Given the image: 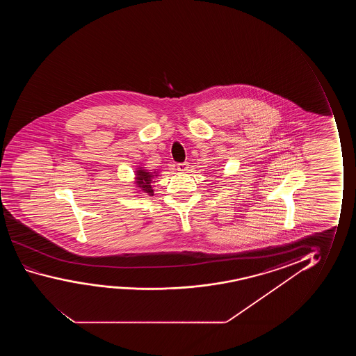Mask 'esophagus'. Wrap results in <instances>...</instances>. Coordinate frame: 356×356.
<instances>
[{"mask_svg":"<svg viewBox=\"0 0 356 356\" xmlns=\"http://www.w3.org/2000/svg\"><path fill=\"white\" fill-rule=\"evenodd\" d=\"M177 170L181 171V172H187V171L190 170L188 163H179L177 164Z\"/></svg>","mask_w":356,"mask_h":356,"instance_id":"34e87169","label":"esophagus"}]
</instances>
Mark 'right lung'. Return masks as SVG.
Wrapping results in <instances>:
<instances>
[{
  "mask_svg": "<svg viewBox=\"0 0 356 356\" xmlns=\"http://www.w3.org/2000/svg\"><path fill=\"white\" fill-rule=\"evenodd\" d=\"M154 174H156V171L151 172V171L146 170V169H143V168H138L136 170L137 187H140L145 195H153V188H152L151 181L154 176H158L154 175Z\"/></svg>",
  "mask_w": 356,
  "mask_h": 356,
  "instance_id": "1",
  "label": "right lung"
}]
</instances>
